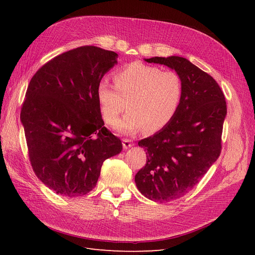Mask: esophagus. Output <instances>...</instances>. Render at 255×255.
I'll return each instance as SVG.
<instances>
[{
	"label": "esophagus",
	"instance_id": "obj_1",
	"mask_svg": "<svg viewBox=\"0 0 255 255\" xmlns=\"http://www.w3.org/2000/svg\"><path fill=\"white\" fill-rule=\"evenodd\" d=\"M134 144L132 139H128V138H125V139L122 140V145H123V149H128L129 146H132Z\"/></svg>",
	"mask_w": 255,
	"mask_h": 255
}]
</instances>
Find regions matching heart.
Wrapping results in <instances>:
<instances>
[{
	"mask_svg": "<svg viewBox=\"0 0 255 255\" xmlns=\"http://www.w3.org/2000/svg\"><path fill=\"white\" fill-rule=\"evenodd\" d=\"M115 87L105 82L98 86V102L107 125L115 127L120 115L129 110L119 128L126 133H136L144 128L155 132L170 122L182 99L180 76L170 70L139 61L121 68L114 75Z\"/></svg>",
	"mask_w": 255,
	"mask_h": 255,
	"instance_id": "heart-1",
	"label": "heart"
}]
</instances>
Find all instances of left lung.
I'll list each match as a JSON object with an SVG mask.
<instances>
[{"mask_svg":"<svg viewBox=\"0 0 255 255\" xmlns=\"http://www.w3.org/2000/svg\"><path fill=\"white\" fill-rule=\"evenodd\" d=\"M145 61L174 69L182 82L181 103L173 119L138 141L146 150V163L135 175L136 186L144 197L165 203L189 192L219 157L227 102L218 83L186 58Z\"/></svg>","mask_w":255,"mask_h":255,"instance_id":"8db88e82","label":"left lung"}]
</instances>
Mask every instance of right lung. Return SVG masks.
Segmentation results:
<instances>
[{
    "instance_id": "add662e5",
    "label": "right lung",
    "mask_w": 255,
    "mask_h": 255,
    "mask_svg": "<svg viewBox=\"0 0 255 255\" xmlns=\"http://www.w3.org/2000/svg\"><path fill=\"white\" fill-rule=\"evenodd\" d=\"M117 53L84 45L57 55L30 80L20 118L33 170L56 194H88L103 161L122 150L104 127L98 86Z\"/></svg>"
}]
</instances>
